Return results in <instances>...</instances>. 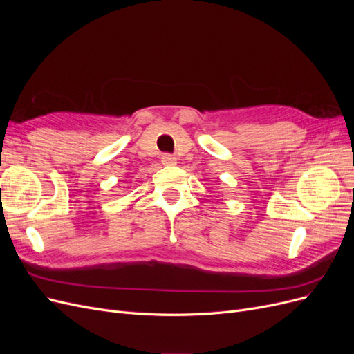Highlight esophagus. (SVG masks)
<instances>
[{
	"label": "esophagus",
	"mask_w": 354,
	"mask_h": 354,
	"mask_svg": "<svg viewBox=\"0 0 354 354\" xmlns=\"http://www.w3.org/2000/svg\"><path fill=\"white\" fill-rule=\"evenodd\" d=\"M162 164L164 165H176L177 164V159L173 155L165 153V155H162Z\"/></svg>",
	"instance_id": "1"
}]
</instances>
